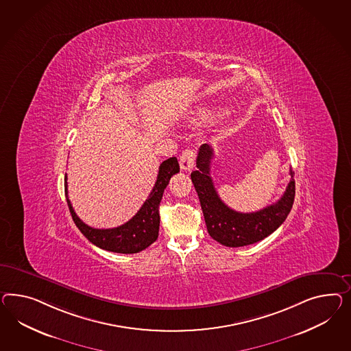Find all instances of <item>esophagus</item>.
<instances>
[{"mask_svg":"<svg viewBox=\"0 0 351 351\" xmlns=\"http://www.w3.org/2000/svg\"><path fill=\"white\" fill-rule=\"evenodd\" d=\"M195 162V152L185 149L180 156V167L182 171H190Z\"/></svg>","mask_w":351,"mask_h":351,"instance_id":"34e87169","label":"esophagus"}]
</instances>
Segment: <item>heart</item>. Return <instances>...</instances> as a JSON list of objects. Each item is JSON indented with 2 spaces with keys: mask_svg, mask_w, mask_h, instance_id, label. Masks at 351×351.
I'll list each match as a JSON object with an SVG mask.
<instances>
[{
  "mask_svg": "<svg viewBox=\"0 0 351 351\" xmlns=\"http://www.w3.org/2000/svg\"><path fill=\"white\" fill-rule=\"evenodd\" d=\"M222 108L218 106H212V104H200L195 111L191 114V121L195 123H212L217 120L218 116L222 114Z\"/></svg>",
  "mask_w": 351,
  "mask_h": 351,
  "instance_id": "obj_1",
  "label": "heart"
}]
</instances>
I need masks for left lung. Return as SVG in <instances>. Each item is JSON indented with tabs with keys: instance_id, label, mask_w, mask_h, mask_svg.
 <instances>
[{
	"instance_id": "8db88e82",
	"label": "left lung",
	"mask_w": 351,
	"mask_h": 351,
	"mask_svg": "<svg viewBox=\"0 0 351 351\" xmlns=\"http://www.w3.org/2000/svg\"><path fill=\"white\" fill-rule=\"evenodd\" d=\"M213 151L208 144L200 145L197 157V171L191 172V181L198 193L204 221L210 237L225 247H245L263 240L284 223L293 208L295 198L294 172L284 195L265 208L241 213L228 207L218 197L209 176Z\"/></svg>"
}]
</instances>
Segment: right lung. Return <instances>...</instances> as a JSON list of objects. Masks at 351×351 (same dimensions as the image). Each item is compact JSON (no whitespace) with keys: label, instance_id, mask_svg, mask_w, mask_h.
Returning a JSON list of instances; mask_svg holds the SVG:
<instances>
[{"label":"right lung","instance_id":"1","mask_svg":"<svg viewBox=\"0 0 351 351\" xmlns=\"http://www.w3.org/2000/svg\"><path fill=\"white\" fill-rule=\"evenodd\" d=\"M180 171V166L176 157H171L163 161L158 170L157 181L152 189L148 199L144 202L142 208L130 221L121 226L114 228H93L88 226L80 218L76 216L75 210L71 206V202L67 197V176H65V195L67 206L70 209L71 217L75 222L76 228L95 247H101L108 252L121 253V254H134L144 250L153 244L160 231V203L163 191L169 185L170 179Z\"/></svg>","mask_w":351,"mask_h":351}]
</instances>
